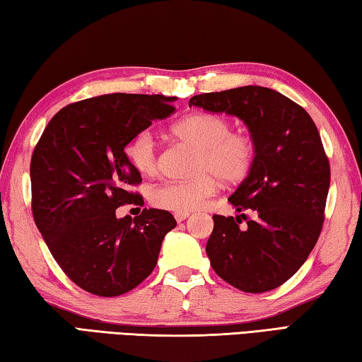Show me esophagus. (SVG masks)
Returning <instances> with one entry per match:
<instances>
[{"mask_svg":"<svg viewBox=\"0 0 362 362\" xmlns=\"http://www.w3.org/2000/svg\"><path fill=\"white\" fill-rule=\"evenodd\" d=\"M188 216H189L188 212H175L174 214V217H175L177 222H183V220L188 218Z\"/></svg>","mask_w":362,"mask_h":362,"instance_id":"obj_1","label":"esophagus"}]
</instances>
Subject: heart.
I'll list each match as a JSON object with an SVG mask.
<instances>
[{
    "label": "heart",
    "instance_id": "obj_1",
    "mask_svg": "<svg viewBox=\"0 0 362 362\" xmlns=\"http://www.w3.org/2000/svg\"><path fill=\"white\" fill-rule=\"evenodd\" d=\"M173 136L196 153L192 161L193 179L166 182L151 189V204L163 211L192 212L217 192L218 180L236 185L247 179L257 158L255 139L233 131L223 116L207 112L192 113L170 126ZM126 156L139 174L158 173V144L148 131L139 132L126 145Z\"/></svg>",
    "mask_w": 362,
    "mask_h": 362
}]
</instances>
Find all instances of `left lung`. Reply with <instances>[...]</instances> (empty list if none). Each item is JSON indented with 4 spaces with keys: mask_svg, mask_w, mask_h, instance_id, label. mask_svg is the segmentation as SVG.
Listing matches in <instances>:
<instances>
[{
    "mask_svg": "<svg viewBox=\"0 0 362 362\" xmlns=\"http://www.w3.org/2000/svg\"><path fill=\"white\" fill-rule=\"evenodd\" d=\"M189 107L244 121L255 139L254 168L228 201L254 218L214 216L206 252L220 278L236 289H276L297 273L320 238L330 183L329 159L311 116L262 86L206 93Z\"/></svg>",
    "mask_w": 362,
    "mask_h": 362,
    "instance_id": "left-lung-1",
    "label": "left lung"
}]
</instances>
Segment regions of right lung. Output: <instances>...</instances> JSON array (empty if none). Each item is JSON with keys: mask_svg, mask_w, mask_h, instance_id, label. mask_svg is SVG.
I'll list each match as a JSON object with an SVG mask.
<instances>
[{"mask_svg": "<svg viewBox=\"0 0 362 362\" xmlns=\"http://www.w3.org/2000/svg\"><path fill=\"white\" fill-rule=\"evenodd\" d=\"M175 97L108 94L64 107L36 144L30 179L32 211L49 250L73 283L94 296L116 297L137 287L156 267L173 214L144 209L129 192L142 177L126 156L129 140L151 121L174 113Z\"/></svg>", "mask_w": 362, "mask_h": 362, "instance_id": "add662e5", "label": "right lung"}]
</instances>
